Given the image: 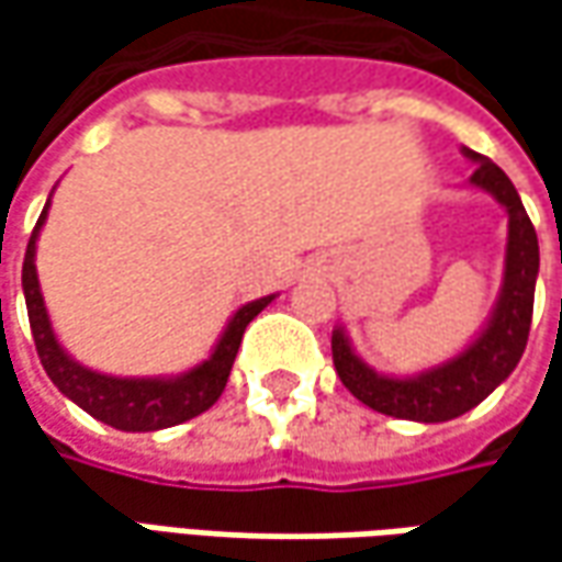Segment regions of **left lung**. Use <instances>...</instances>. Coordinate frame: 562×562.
<instances>
[{
    "instance_id": "1",
    "label": "left lung",
    "mask_w": 562,
    "mask_h": 562,
    "mask_svg": "<svg viewBox=\"0 0 562 562\" xmlns=\"http://www.w3.org/2000/svg\"><path fill=\"white\" fill-rule=\"evenodd\" d=\"M463 153L475 162L472 184L487 190L509 215L504 291L482 337L465 353L419 378L378 375L350 350L340 328L331 337L335 369L344 387L366 406L394 419L447 422L463 416L472 406H479L501 381H507L529 344L538 278V234L507 175L485 156L472 149Z\"/></svg>"
}]
</instances>
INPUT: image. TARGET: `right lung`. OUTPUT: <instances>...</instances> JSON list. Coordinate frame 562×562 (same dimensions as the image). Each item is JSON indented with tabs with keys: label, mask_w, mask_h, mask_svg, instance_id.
Segmentation results:
<instances>
[{
	"label": "right lung",
	"mask_w": 562,
	"mask_h": 562,
	"mask_svg": "<svg viewBox=\"0 0 562 562\" xmlns=\"http://www.w3.org/2000/svg\"><path fill=\"white\" fill-rule=\"evenodd\" d=\"M46 209H49V203H46ZM46 209H43L31 240H27L21 284H24V300H27L33 344H36L40 362H43L46 375L53 378L55 387L68 400H75L80 409H87L93 419L105 422L119 431H159V428H171V425H181V422L205 413L225 391L227 375H231V366H234L247 325L269 306L274 296H262V300H252L247 306H240L234 318L227 322L225 335L215 344L212 357L205 359L203 366L190 369L187 375L112 378L90 372V369L77 366L75 359L58 347L46 306H43L33 252H36L40 227L46 222Z\"/></svg>",
	"instance_id": "1"
}]
</instances>
